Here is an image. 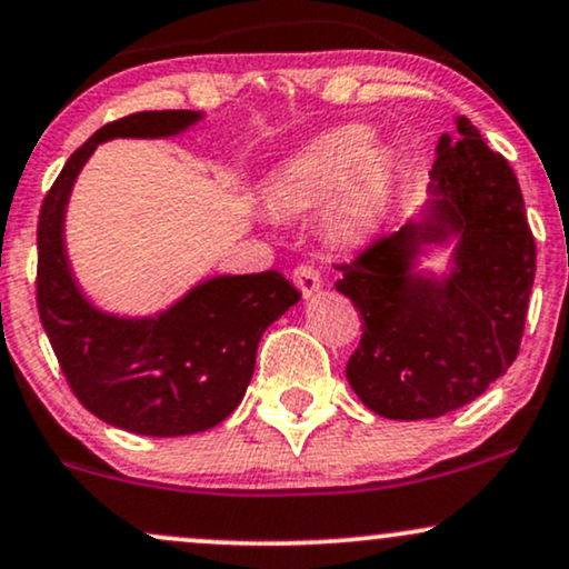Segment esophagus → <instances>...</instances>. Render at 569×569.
<instances>
[{
	"instance_id": "esophagus-1",
	"label": "esophagus",
	"mask_w": 569,
	"mask_h": 569,
	"mask_svg": "<svg viewBox=\"0 0 569 569\" xmlns=\"http://www.w3.org/2000/svg\"><path fill=\"white\" fill-rule=\"evenodd\" d=\"M293 283H297V289L302 291V297H312V293L321 291L323 280H321V272L316 270V267L310 264H299L297 270H293Z\"/></svg>"
}]
</instances>
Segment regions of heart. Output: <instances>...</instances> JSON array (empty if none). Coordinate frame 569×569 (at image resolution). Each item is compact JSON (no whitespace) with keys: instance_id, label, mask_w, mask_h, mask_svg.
<instances>
[{"instance_id":"obj_1","label":"heart","mask_w":569,"mask_h":569,"mask_svg":"<svg viewBox=\"0 0 569 569\" xmlns=\"http://www.w3.org/2000/svg\"><path fill=\"white\" fill-rule=\"evenodd\" d=\"M401 162L396 149L375 141L367 126L326 130L286 158L270 176L267 194L283 217L326 206V234L339 246L369 240L390 217Z\"/></svg>"}]
</instances>
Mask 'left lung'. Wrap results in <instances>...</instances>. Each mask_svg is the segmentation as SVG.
<instances>
[{"label":"left lung","instance_id":"8db88e82","mask_svg":"<svg viewBox=\"0 0 569 569\" xmlns=\"http://www.w3.org/2000/svg\"><path fill=\"white\" fill-rule=\"evenodd\" d=\"M443 133L430 198L401 230L337 264L335 289L363 316L350 388L388 420H430L479 398L519 356L535 240L513 168L468 117ZM455 242L443 277L416 270L428 244Z\"/></svg>","mask_w":569,"mask_h":569}]
</instances>
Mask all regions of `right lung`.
<instances>
[{"label":"right lung","mask_w":569,"mask_h":569,"mask_svg":"<svg viewBox=\"0 0 569 569\" xmlns=\"http://www.w3.org/2000/svg\"><path fill=\"white\" fill-rule=\"evenodd\" d=\"M200 112H136L96 130L67 160L39 211L37 307L69 388L109 426L139 436H189L219 426L243 401L264 329L299 293L280 272L217 276L154 316L103 312L84 297L67 257L71 187L98 143L168 139Z\"/></svg>","instance_id":"1"}]
</instances>
